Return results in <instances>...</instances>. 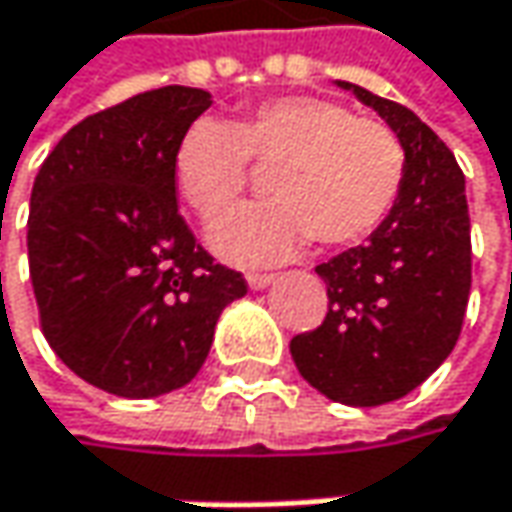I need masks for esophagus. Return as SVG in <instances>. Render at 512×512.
Here are the masks:
<instances>
[{"label":"esophagus","instance_id":"esophagus-1","mask_svg":"<svg viewBox=\"0 0 512 512\" xmlns=\"http://www.w3.org/2000/svg\"><path fill=\"white\" fill-rule=\"evenodd\" d=\"M273 279H276L273 273H247V285H250L253 291H262V288H268Z\"/></svg>","mask_w":512,"mask_h":512}]
</instances>
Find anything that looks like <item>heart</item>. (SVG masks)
I'll return each mask as SVG.
<instances>
[{
	"label": "heart",
	"mask_w": 512,
	"mask_h": 512,
	"mask_svg": "<svg viewBox=\"0 0 512 512\" xmlns=\"http://www.w3.org/2000/svg\"><path fill=\"white\" fill-rule=\"evenodd\" d=\"M253 164L273 167V198L244 207L210 230L230 262L268 265L296 253L311 236L357 244L395 210L406 152L395 132L325 97H273L239 120L198 117L175 146V181L204 221L227 216L250 184Z\"/></svg>",
	"instance_id": "b5f03b06"
}]
</instances>
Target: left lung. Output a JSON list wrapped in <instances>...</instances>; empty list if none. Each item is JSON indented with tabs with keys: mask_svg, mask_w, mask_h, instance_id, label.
Returning a JSON list of instances; mask_svg holds the SVG:
<instances>
[{
	"mask_svg": "<svg viewBox=\"0 0 512 512\" xmlns=\"http://www.w3.org/2000/svg\"><path fill=\"white\" fill-rule=\"evenodd\" d=\"M337 86L389 123L406 178L369 242L317 265L328 314L296 334L291 357L328 400L380 406L418 389L458 343L473 282L467 192L455 155L412 109L354 83Z\"/></svg>",
	"mask_w": 512,
	"mask_h": 512,
	"instance_id": "1",
	"label": "left lung"
}]
</instances>
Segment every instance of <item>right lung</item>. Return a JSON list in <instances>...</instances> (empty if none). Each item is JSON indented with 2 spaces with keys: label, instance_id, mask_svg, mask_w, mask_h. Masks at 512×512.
Listing matches in <instances>:
<instances>
[{
  "label": "right lung",
  "instance_id": "obj_1",
  "mask_svg": "<svg viewBox=\"0 0 512 512\" xmlns=\"http://www.w3.org/2000/svg\"><path fill=\"white\" fill-rule=\"evenodd\" d=\"M210 91L164 86L80 120L39 167L28 265L42 334L86 383L158 397L204 366L242 273L195 244L175 201V146Z\"/></svg>",
  "mask_w": 512,
  "mask_h": 512
}]
</instances>
